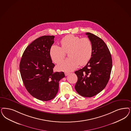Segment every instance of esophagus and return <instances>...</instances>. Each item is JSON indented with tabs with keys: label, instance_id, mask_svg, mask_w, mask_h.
<instances>
[{
	"label": "esophagus",
	"instance_id": "34e87169",
	"mask_svg": "<svg viewBox=\"0 0 131 131\" xmlns=\"http://www.w3.org/2000/svg\"><path fill=\"white\" fill-rule=\"evenodd\" d=\"M64 73H65V76H67V75H68L70 74V73L68 72H64Z\"/></svg>",
	"mask_w": 131,
	"mask_h": 131
}]
</instances>
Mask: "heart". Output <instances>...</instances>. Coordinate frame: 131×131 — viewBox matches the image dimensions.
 <instances>
[{
	"label": "heart",
	"instance_id": "obj_1",
	"mask_svg": "<svg viewBox=\"0 0 131 131\" xmlns=\"http://www.w3.org/2000/svg\"><path fill=\"white\" fill-rule=\"evenodd\" d=\"M61 47L53 45L50 48V55L55 63L61 62L68 53V59L59 64V71H72L80 65H85L90 61L93 51L92 42L88 38H80L72 34L64 37L60 41Z\"/></svg>",
	"mask_w": 131,
	"mask_h": 131
}]
</instances>
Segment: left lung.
<instances>
[{
    "label": "left lung",
    "mask_w": 131,
    "mask_h": 131,
    "mask_svg": "<svg viewBox=\"0 0 131 131\" xmlns=\"http://www.w3.org/2000/svg\"><path fill=\"white\" fill-rule=\"evenodd\" d=\"M93 46L91 58L84 68L75 71L78 80L77 92L85 97H91L104 90L110 78L112 67L111 55L107 46L98 36L86 32Z\"/></svg>",
    "instance_id": "left-lung-1"
}]
</instances>
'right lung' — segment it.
Returning <instances> with one entry per match:
<instances>
[{
  "mask_svg": "<svg viewBox=\"0 0 131 131\" xmlns=\"http://www.w3.org/2000/svg\"><path fill=\"white\" fill-rule=\"evenodd\" d=\"M54 36H43L27 46L20 62V72L27 91L37 99L48 101L54 98L59 81L64 73L54 72V64L50 55Z\"/></svg>",
  "mask_w": 131,
  "mask_h": 131,
  "instance_id": "1",
  "label": "right lung"
}]
</instances>
